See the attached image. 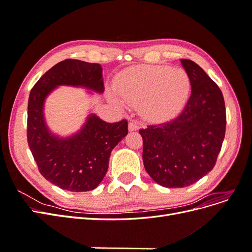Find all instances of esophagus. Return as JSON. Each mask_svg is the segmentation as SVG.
<instances>
[{
  "mask_svg": "<svg viewBox=\"0 0 252 252\" xmlns=\"http://www.w3.org/2000/svg\"><path fill=\"white\" fill-rule=\"evenodd\" d=\"M128 128H129V130L130 131H134V130H138L139 129V122L138 121H130L129 122V124H128Z\"/></svg>",
  "mask_w": 252,
  "mask_h": 252,
  "instance_id": "34e87169",
  "label": "esophagus"
}]
</instances>
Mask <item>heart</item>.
Wrapping results in <instances>:
<instances>
[{"mask_svg": "<svg viewBox=\"0 0 252 252\" xmlns=\"http://www.w3.org/2000/svg\"><path fill=\"white\" fill-rule=\"evenodd\" d=\"M114 90L122 100L141 106L151 121H165L184 106L190 90L186 71L167 66L142 65L127 68L114 79Z\"/></svg>", "mask_w": 252, "mask_h": 252, "instance_id": "heart-1", "label": "heart"}]
</instances>
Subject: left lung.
<instances>
[{
	"label": "left lung",
	"instance_id": "1",
	"mask_svg": "<svg viewBox=\"0 0 252 252\" xmlns=\"http://www.w3.org/2000/svg\"><path fill=\"white\" fill-rule=\"evenodd\" d=\"M191 84L177 118L140 129L143 162L155 182L167 188L193 184L212 170L226 131L222 91L193 61L181 59Z\"/></svg>",
	"mask_w": 252,
	"mask_h": 252
}]
</instances>
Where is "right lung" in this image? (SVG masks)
I'll return each mask as SVG.
<instances>
[{
  "label": "right lung",
  "instance_id": "add662e5",
  "mask_svg": "<svg viewBox=\"0 0 252 252\" xmlns=\"http://www.w3.org/2000/svg\"><path fill=\"white\" fill-rule=\"evenodd\" d=\"M59 85L85 86L103 93L102 67L80 60H64L42 75L28 98L27 142L40 173L68 191H89L102 182L112 149L128 133L127 120L107 123L93 114L79 133L68 139L57 138L45 124L43 104Z\"/></svg>",
  "mask_w": 252,
  "mask_h": 252
}]
</instances>
